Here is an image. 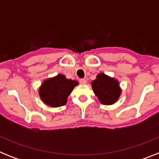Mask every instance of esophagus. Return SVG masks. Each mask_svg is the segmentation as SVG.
I'll list each match as a JSON object with an SVG mask.
<instances>
[{"instance_id": "obj_1", "label": "esophagus", "mask_w": 159, "mask_h": 159, "mask_svg": "<svg viewBox=\"0 0 159 159\" xmlns=\"http://www.w3.org/2000/svg\"><path fill=\"white\" fill-rule=\"evenodd\" d=\"M80 83L81 84H86L87 80L85 79H81V80H80Z\"/></svg>"}]
</instances>
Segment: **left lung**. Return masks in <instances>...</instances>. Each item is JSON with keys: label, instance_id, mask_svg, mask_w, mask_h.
<instances>
[{"label": "left lung", "instance_id": "8db88e82", "mask_svg": "<svg viewBox=\"0 0 159 159\" xmlns=\"http://www.w3.org/2000/svg\"><path fill=\"white\" fill-rule=\"evenodd\" d=\"M91 84L94 93L102 104H114L119 100L122 94L118 80L102 72L99 73Z\"/></svg>", "mask_w": 159, "mask_h": 159}]
</instances>
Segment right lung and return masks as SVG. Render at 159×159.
<instances>
[{
    "label": "right lung",
    "instance_id": "1",
    "mask_svg": "<svg viewBox=\"0 0 159 159\" xmlns=\"http://www.w3.org/2000/svg\"><path fill=\"white\" fill-rule=\"evenodd\" d=\"M78 84V81L68 80L65 75L58 74L43 81L39 88V95L47 106L59 107L67 103V97Z\"/></svg>",
    "mask_w": 159,
    "mask_h": 159
}]
</instances>
